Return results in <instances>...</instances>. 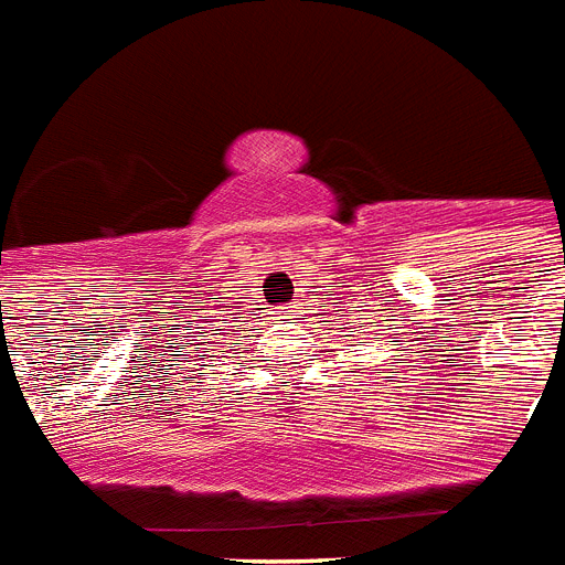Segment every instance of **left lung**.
<instances>
[{"mask_svg": "<svg viewBox=\"0 0 565 565\" xmlns=\"http://www.w3.org/2000/svg\"><path fill=\"white\" fill-rule=\"evenodd\" d=\"M391 318H394V315H391ZM361 327H367V329H370V327H373V323H361ZM361 327H355V332H359ZM341 329H347V327H341ZM394 329H396V327H394ZM344 338H347V335H344ZM359 344H361V341H359ZM364 344H367V341H364ZM350 347H355V344H350ZM399 361H403V359H399ZM399 361H394V364H399ZM394 364H391V367H394ZM387 379L394 382V376H387Z\"/></svg>", "mask_w": 565, "mask_h": 565, "instance_id": "8db88e82", "label": "left lung"}]
</instances>
